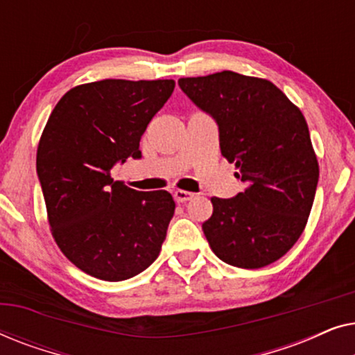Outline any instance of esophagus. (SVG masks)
Listing matches in <instances>:
<instances>
[{
  "instance_id": "1",
  "label": "esophagus",
  "mask_w": 355,
  "mask_h": 355,
  "mask_svg": "<svg viewBox=\"0 0 355 355\" xmlns=\"http://www.w3.org/2000/svg\"><path fill=\"white\" fill-rule=\"evenodd\" d=\"M173 196H174V200H176L178 203H184V202L192 200V198H193V196H196V193L187 192V191H174V192H173Z\"/></svg>"
}]
</instances>
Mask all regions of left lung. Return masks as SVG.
<instances>
[{"label": "left lung", "mask_w": 355, "mask_h": 355, "mask_svg": "<svg viewBox=\"0 0 355 355\" xmlns=\"http://www.w3.org/2000/svg\"><path fill=\"white\" fill-rule=\"evenodd\" d=\"M178 84L215 119L221 155L247 186L232 198H211L213 215L202 225L208 244L227 265L273 263L302 234L317 191L318 162L305 118L265 79L223 71Z\"/></svg>", "instance_id": "obj_1"}]
</instances>
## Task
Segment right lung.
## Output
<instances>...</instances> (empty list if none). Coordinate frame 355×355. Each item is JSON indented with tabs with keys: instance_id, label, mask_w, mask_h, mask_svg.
<instances>
[{
	"instance_id": "add662e5",
	"label": "right lung",
	"mask_w": 355,
	"mask_h": 355,
	"mask_svg": "<svg viewBox=\"0 0 355 355\" xmlns=\"http://www.w3.org/2000/svg\"><path fill=\"white\" fill-rule=\"evenodd\" d=\"M174 90V80L105 79L74 87L53 110L37 152L48 221L62 254L87 275L123 281L157 260L174 215L171 193L111 178Z\"/></svg>"
}]
</instances>
